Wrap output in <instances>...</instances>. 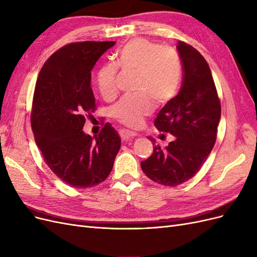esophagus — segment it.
<instances>
[{
	"instance_id": "obj_1",
	"label": "esophagus",
	"mask_w": 257,
	"mask_h": 257,
	"mask_svg": "<svg viewBox=\"0 0 257 257\" xmlns=\"http://www.w3.org/2000/svg\"><path fill=\"white\" fill-rule=\"evenodd\" d=\"M119 135H120L122 141H127V139H130V138L135 137L137 134L134 133V132L128 131V130H121L119 132Z\"/></svg>"
}]
</instances>
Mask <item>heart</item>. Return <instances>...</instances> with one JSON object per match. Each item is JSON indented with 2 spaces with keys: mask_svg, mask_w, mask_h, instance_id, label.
<instances>
[{
  "mask_svg": "<svg viewBox=\"0 0 257 257\" xmlns=\"http://www.w3.org/2000/svg\"><path fill=\"white\" fill-rule=\"evenodd\" d=\"M118 66L122 71L137 72L134 90L137 95L124 96L111 109L113 118L128 127L141 126L153 110V103L164 106L173 100L181 83V61L175 49L146 40L134 38L115 54V65L106 63L96 74L97 89L106 100L118 93Z\"/></svg>",
  "mask_w": 257,
  "mask_h": 257,
  "instance_id": "b5f03b06",
  "label": "heart"
}]
</instances>
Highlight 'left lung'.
<instances>
[{
  "mask_svg": "<svg viewBox=\"0 0 257 257\" xmlns=\"http://www.w3.org/2000/svg\"><path fill=\"white\" fill-rule=\"evenodd\" d=\"M177 49L183 67L180 92L162 108L154 125L176 137L162 149L153 147L142 169L152 181L177 186L190 180L203 166L216 141L221 103L205 58L191 45L179 41Z\"/></svg>",
  "mask_w": 257,
  "mask_h": 257,
  "instance_id": "1",
  "label": "left lung"
}]
</instances>
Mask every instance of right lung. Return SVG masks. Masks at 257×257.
<instances>
[{"label":"right lung","mask_w":257,"mask_h":257,"mask_svg":"<svg viewBox=\"0 0 257 257\" xmlns=\"http://www.w3.org/2000/svg\"><path fill=\"white\" fill-rule=\"evenodd\" d=\"M114 42L63 46L45 62L35 84L31 125L45 163L66 184L87 189L109 176L120 136L106 123L95 141L83 133L95 110L91 71Z\"/></svg>","instance_id":"1"}]
</instances>
